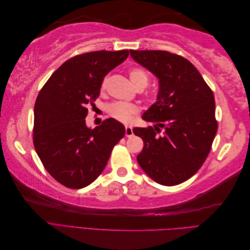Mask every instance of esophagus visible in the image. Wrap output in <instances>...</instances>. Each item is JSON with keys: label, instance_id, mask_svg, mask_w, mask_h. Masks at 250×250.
I'll use <instances>...</instances> for the list:
<instances>
[{"label": "esophagus", "instance_id": "34e87169", "mask_svg": "<svg viewBox=\"0 0 250 250\" xmlns=\"http://www.w3.org/2000/svg\"><path fill=\"white\" fill-rule=\"evenodd\" d=\"M133 134V131H132V127H130V126H126L125 127V135L127 138H129V137H131V135Z\"/></svg>", "mask_w": 250, "mask_h": 250}]
</instances>
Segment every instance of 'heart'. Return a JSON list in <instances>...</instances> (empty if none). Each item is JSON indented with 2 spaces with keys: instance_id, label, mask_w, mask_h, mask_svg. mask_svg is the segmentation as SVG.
<instances>
[{
  "instance_id": "heart-1",
  "label": "heart",
  "mask_w": 250,
  "mask_h": 250,
  "mask_svg": "<svg viewBox=\"0 0 250 250\" xmlns=\"http://www.w3.org/2000/svg\"><path fill=\"white\" fill-rule=\"evenodd\" d=\"M129 77L132 82V84L138 86H146L149 81L148 74L140 69V67H131L129 70ZM106 80L105 78L102 82V88L106 86ZM108 112L109 115L120 122H130L132 118L139 112V106L134 103H128V102H115L111 103L108 106Z\"/></svg>"
}]
</instances>
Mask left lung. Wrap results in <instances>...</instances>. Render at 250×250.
I'll return each instance as SVG.
<instances>
[{"label": "left lung", "instance_id": "8db88e82", "mask_svg": "<svg viewBox=\"0 0 250 250\" xmlns=\"http://www.w3.org/2000/svg\"><path fill=\"white\" fill-rule=\"evenodd\" d=\"M130 55L160 81L157 101L142 117L154 126L133 128L144 141L138 163L157 184L179 185L201 168L210 151L218 129L214 94L183 56L157 50H130Z\"/></svg>", "mask_w": 250, "mask_h": 250}]
</instances>
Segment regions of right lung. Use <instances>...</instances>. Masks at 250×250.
<instances>
[{
  "label": "right lung",
  "mask_w": 250,
  "mask_h": 250,
  "mask_svg": "<svg viewBox=\"0 0 250 250\" xmlns=\"http://www.w3.org/2000/svg\"><path fill=\"white\" fill-rule=\"evenodd\" d=\"M128 50L95 51L66 60L52 74L34 105L33 144L50 175L70 188L92 184L106 166L125 128L109 118L88 128L87 106L100 95L104 77Z\"/></svg>",
  "instance_id": "add662e5"
}]
</instances>
